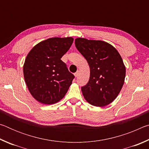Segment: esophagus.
<instances>
[{"label":"esophagus","instance_id":"34e87169","mask_svg":"<svg viewBox=\"0 0 149 149\" xmlns=\"http://www.w3.org/2000/svg\"><path fill=\"white\" fill-rule=\"evenodd\" d=\"M78 74H79V72H78V71H77V72H75V74H74V75H75V77H77L78 76Z\"/></svg>","mask_w":149,"mask_h":149}]
</instances>
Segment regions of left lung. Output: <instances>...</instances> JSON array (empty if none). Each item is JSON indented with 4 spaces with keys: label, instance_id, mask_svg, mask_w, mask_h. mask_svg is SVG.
I'll use <instances>...</instances> for the list:
<instances>
[{
    "label": "left lung",
    "instance_id": "left-lung-1",
    "mask_svg": "<svg viewBox=\"0 0 149 149\" xmlns=\"http://www.w3.org/2000/svg\"><path fill=\"white\" fill-rule=\"evenodd\" d=\"M75 45L90 68L89 82L81 87L85 99L95 107L109 104L124 84L125 67L119 52L102 41L77 38Z\"/></svg>",
    "mask_w": 149,
    "mask_h": 149
}]
</instances>
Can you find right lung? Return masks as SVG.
I'll list each match as a JSON object with an SVG mask.
<instances>
[{"label": "right lung", "instance_id": "right-lung-1", "mask_svg": "<svg viewBox=\"0 0 149 149\" xmlns=\"http://www.w3.org/2000/svg\"><path fill=\"white\" fill-rule=\"evenodd\" d=\"M72 37H53L37 44L30 50L24 64V76L31 95L45 104L64 98L74 75L61 58L70 49Z\"/></svg>", "mask_w": 149, "mask_h": 149}]
</instances>
